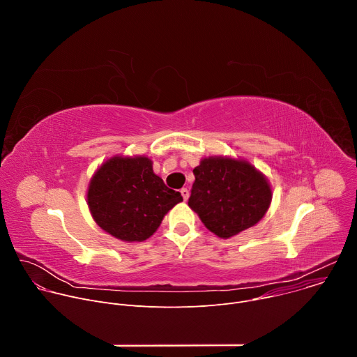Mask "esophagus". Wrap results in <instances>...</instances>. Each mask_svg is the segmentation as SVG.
I'll return each instance as SVG.
<instances>
[{"label":"esophagus","instance_id":"esophagus-1","mask_svg":"<svg viewBox=\"0 0 357 357\" xmlns=\"http://www.w3.org/2000/svg\"><path fill=\"white\" fill-rule=\"evenodd\" d=\"M181 195H182L183 200L186 202V200H188V197H189V190H188L186 188H182V189H181Z\"/></svg>","mask_w":357,"mask_h":357}]
</instances>
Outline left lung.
<instances>
[{
    "label": "left lung",
    "instance_id": "1",
    "mask_svg": "<svg viewBox=\"0 0 357 357\" xmlns=\"http://www.w3.org/2000/svg\"><path fill=\"white\" fill-rule=\"evenodd\" d=\"M193 175L188 205L220 238L257 225L271 205L273 189L267 176L244 158L205 157Z\"/></svg>",
    "mask_w": 357,
    "mask_h": 357
}]
</instances>
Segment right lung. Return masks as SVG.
I'll return each instance as SVG.
<instances>
[{
	"label": "right lung",
	"instance_id": "obj_1",
	"mask_svg": "<svg viewBox=\"0 0 357 357\" xmlns=\"http://www.w3.org/2000/svg\"><path fill=\"white\" fill-rule=\"evenodd\" d=\"M154 174L145 155H114L101 164L87 186V206L97 226L113 237L134 243L149 238L179 202Z\"/></svg>",
	"mask_w": 357,
	"mask_h": 357
}]
</instances>
